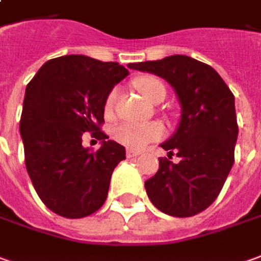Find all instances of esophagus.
Instances as JSON below:
<instances>
[{"mask_svg":"<svg viewBox=\"0 0 261 261\" xmlns=\"http://www.w3.org/2000/svg\"><path fill=\"white\" fill-rule=\"evenodd\" d=\"M139 153H141V152H139V150H135V149H127L126 150L127 158H136Z\"/></svg>","mask_w":261,"mask_h":261,"instance_id":"34e87169","label":"esophagus"}]
</instances>
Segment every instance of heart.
Wrapping results in <instances>:
<instances>
[{
    "label": "heart",
    "instance_id": "obj_1",
    "mask_svg": "<svg viewBox=\"0 0 261 261\" xmlns=\"http://www.w3.org/2000/svg\"><path fill=\"white\" fill-rule=\"evenodd\" d=\"M136 88L141 91V93L150 102H156L161 98H165V86L159 79L152 76L139 78L135 82ZM118 98V89L113 88L111 92L108 93L105 99V112L111 115L113 112V108ZM163 135V127L156 122L149 123H134V122H123L113 129V139L130 149H139L145 146L148 142L159 139Z\"/></svg>",
    "mask_w": 261,
    "mask_h": 261
}]
</instances>
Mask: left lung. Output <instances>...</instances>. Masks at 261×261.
Returning <instances> with one entry per match:
<instances>
[{"label": "left lung", "mask_w": 261, "mask_h": 261, "mask_svg": "<svg viewBox=\"0 0 261 261\" xmlns=\"http://www.w3.org/2000/svg\"><path fill=\"white\" fill-rule=\"evenodd\" d=\"M127 66L166 79L182 105L177 130L162 143L168 158H159V170L145 182L146 193L169 216H195L216 200L234 163V95L212 66L186 55ZM173 154L179 162L170 161Z\"/></svg>", "instance_id": "obj_1"}]
</instances>
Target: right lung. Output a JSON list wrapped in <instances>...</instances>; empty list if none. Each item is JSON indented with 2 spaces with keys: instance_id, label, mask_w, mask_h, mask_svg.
I'll return each mask as SVG.
<instances>
[{
  "instance_id": "obj_1",
  "label": "right lung",
  "mask_w": 261,
  "mask_h": 261,
  "mask_svg": "<svg viewBox=\"0 0 261 261\" xmlns=\"http://www.w3.org/2000/svg\"><path fill=\"white\" fill-rule=\"evenodd\" d=\"M127 75L118 62L65 55L45 62L27 85L19 120L25 166L39 199L59 216L86 217L107 200L125 148L100 126L108 93ZM85 132L102 142L98 151L82 146Z\"/></svg>"
}]
</instances>
